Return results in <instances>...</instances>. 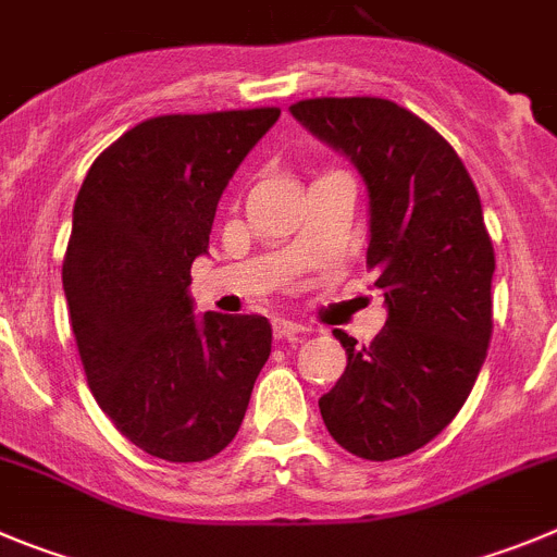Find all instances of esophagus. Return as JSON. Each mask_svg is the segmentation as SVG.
<instances>
[{
	"label": "esophagus",
	"mask_w": 557,
	"mask_h": 557,
	"mask_svg": "<svg viewBox=\"0 0 557 557\" xmlns=\"http://www.w3.org/2000/svg\"><path fill=\"white\" fill-rule=\"evenodd\" d=\"M300 331H306L300 323H293V320H273V336L275 339H293V336H298Z\"/></svg>",
	"instance_id": "esophagus-1"
}]
</instances>
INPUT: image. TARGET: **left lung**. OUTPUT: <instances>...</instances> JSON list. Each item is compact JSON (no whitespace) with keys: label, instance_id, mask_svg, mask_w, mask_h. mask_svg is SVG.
I'll use <instances>...</instances> for the list:
<instances>
[{"label":"left lung","instance_id":"obj_1","mask_svg":"<svg viewBox=\"0 0 557 557\" xmlns=\"http://www.w3.org/2000/svg\"><path fill=\"white\" fill-rule=\"evenodd\" d=\"M289 112L364 178L367 268L386 304L370 345L334 331L348 367L320 414L354 456H408L450 425L486 361L494 248L481 196L450 143L395 101L306 99Z\"/></svg>","mask_w":557,"mask_h":557}]
</instances>
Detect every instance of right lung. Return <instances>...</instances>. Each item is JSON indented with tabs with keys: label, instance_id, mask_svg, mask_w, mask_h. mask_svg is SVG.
Here are the masks:
<instances>
[{
	"label": "right lung",
	"instance_id": "add662e5",
	"mask_svg": "<svg viewBox=\"0 0 557 557\" xmlns=\"http://www.w3.org/2000/svg\"><path fill=\"white\" fill-rule=\"evenodd\" d=\"M278 107L160 115L101 151L74 203L63 289L88 386L132 445L207 461L237 436L273 329L193 314L190 264Z\"/></svg>",
	"mask_w": 557,
	"mask_h": 557
}]
</instances>
